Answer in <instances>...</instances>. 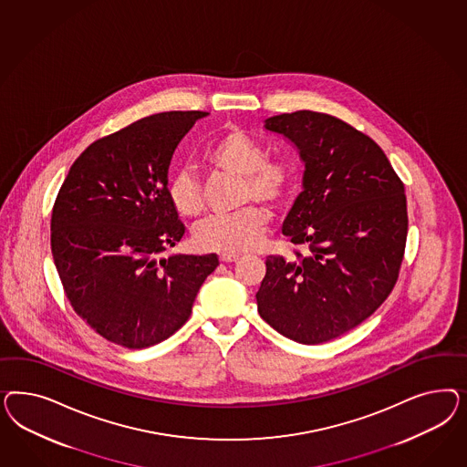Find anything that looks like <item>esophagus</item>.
<instances>
[{"label":"esophagus","mask_w":467,"mask_h":467,"mask_svg":"<svg viewBox=\"0 0 467 467\" xmlns=\"http://www.w3.org/2000/svg\"><path fill=\"white\" fill-rule=\"evenodd\" d=\"M219 260H221V262H226V264H229V262H236V260H240V254H219Z\"/></svg>","instance_id":"obj_1"}]
</instances>
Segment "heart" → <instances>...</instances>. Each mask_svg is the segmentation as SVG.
Segmentation results:
<instances>
[{"mask_svg":"<svg viewBox=\"0 0 467 467\" xmlns=\"http://www.w3.org/2000/svg\"><path fill=\"white\" fill-rule=\"evenodd\" d=\"M203 164L241 178L240 205L254 202L272 207L289 197L296 171L284 157H267L265 147L243 130L233 128L217 135L203 149ZM168 198L176 213L186 219L200 217L205 211L203 188L193 171H178L168 184ZM267 209L248 205L238 213L213 217L193 233V243L202 252L243 254L256 248L270 226Z\"/></svg>","mask_w":467,"mask_h":467,"instance_id":"heart-1","label":"heart"}]
</instances>
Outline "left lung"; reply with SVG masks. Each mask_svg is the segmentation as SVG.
<instances>
[{"mask_svg": "<svg viewBox=\"0 0 467 467\" xmlns=\"http://www.w3.org/2000/svg\"><path fill=\"white\" fill-rule=\"evenodd\" d=\"M265 128L305 162L283 234L308 254L267 256L258 313L284 337L320 344L365 322L392 293L408 238L404 183L375 141L336 116L284 113Z\"/></svg>", "mask_w": 467, "mask_h": 467, "instance_id": "obj_1", "label": "left lung"}]
</instances>
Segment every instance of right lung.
Wrapping results in <instances>:
<instances>
[{
    "label": "right lung",
    "mask_w": 467,
    "mask_h": 467,
    "mask_svg": "<svg viewBox=\"0 0 467 467\" xmlns=\"http://www.w3.org/2000/svg\"><path fill=\"white\" fill-rule=\"evenodd\" d=\"M203 111L141 118L90 143L73 162L51 213V252L75 313L104 339L143 349L188 320L217 254L159 258L183 238L168 198L178 143Z\"/></svg>",
    "instance_id": "add662e5"
}]
</instances>
